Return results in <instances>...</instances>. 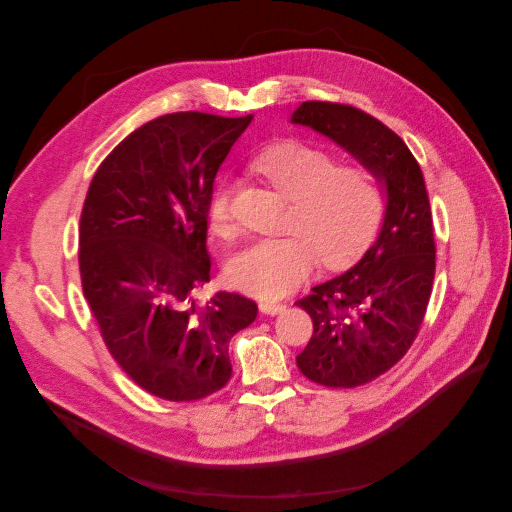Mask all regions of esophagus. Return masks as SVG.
<instances>
[{"label":"esophagus","mask_w":512,"mask_h":512,"mask_svg":"<svg viewBox=\"0 0 512 512\" xmlns=\"http://www.w3.org/2000/svg\"><path fill=\"white\" fill-rule=\"evenodd\" d=\"M258 307H260V312H262V314H267V316L282 314L284 309H286V305H284V303H277V301H260V303H258Z\"/></svg>","instance_id":"1"}]
</instances>
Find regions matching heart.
Returning <instances> with one entry per match:
<instances>
[{
    "instance_id": "b5f03b06",
    "label": "heart",
    "mask_w": 512,
    "mask_h": 512,
    "mask_svg": "<svg viewBox=\"0 0 512 512\" xmlns=\"http://www.w3.org/2000/svg\"><path fill=\"white\" fill-rule=\"evenodd\" d=\"M252 168L292 200L282 239H260L230 258L226 277L232 288L262 299L284 297L312 273L316 260L344 269L374 243L384 218V190L374 170L361 164L339 166L331 151L282 141L262 149ZM207 224L215 237L230 239V185H215Z\"/></svg>"
}]
</instances>
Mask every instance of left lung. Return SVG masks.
Returning <instances> with one entry per match:
<instances>
[{"instance_id": "left-lung-1", "label": "left lung", "mask_w": 512, "mask_h": 512, "mask_svg": "<svg viewBox=\"0 0 512 512\" xmlns=\"http://www.w3.org/2000/svg\"><path fill=\"white\" fill-rule=\"evenodd\" d=\"M292 121L333 138L386 183L378 241L359 265L294 303L314 322L297 356L301 374L331 389H354L404 359L421 331L436 275L429 196L406 143L361 108L309 100Z\"/></svg>"}]
</instances>
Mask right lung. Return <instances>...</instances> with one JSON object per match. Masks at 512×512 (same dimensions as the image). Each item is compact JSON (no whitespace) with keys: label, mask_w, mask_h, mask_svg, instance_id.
<instances>
[{"label":"right lung","mask_w":512,"mask_h":512,"mask_svg":"<svg viewBox=\"0 0 512 512\" xmlns=\"http://www.w3.org/2000/svg\"><path fill=\"white\" fill-rule=\"evenodd\" d=\"M254 117L168 113L108 153L79 226L83 294L117 365L166 401H198L230 380L228 342L258 305L209 282L207 205L218 168Z\"/></svg>","instance_id":"1"}]
</instances>
